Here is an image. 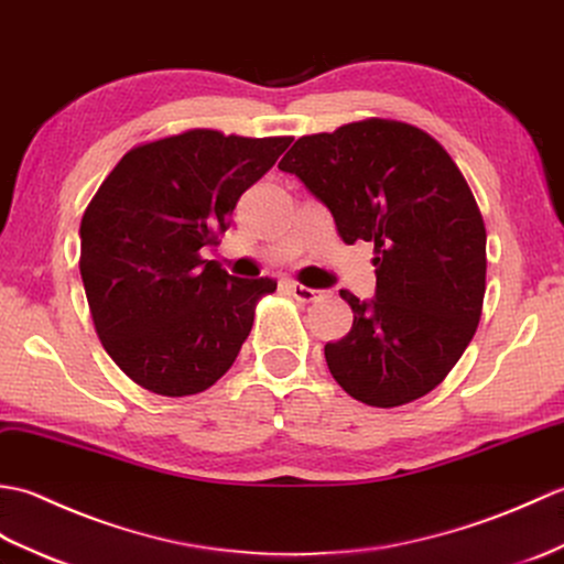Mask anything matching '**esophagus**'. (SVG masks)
<instances>
[{
  "mask_svg": "<svg viewBox=\"0 0 564 564\" xmlns=\"http://www.w3.org/2000/svg\"><path fill=\"white\" fill-rule=\"evenodd\" d=\"M286 290L296 299V302L302 304H311V302H318V299L325 296V292L321 290H311V286L302 284V282H286Z\"/></svg>",
  "mask_w": 564,
  "mask_h": 564,
  "instance_id": "obj_1",
  "label": "esophagus"
}]
</instances>
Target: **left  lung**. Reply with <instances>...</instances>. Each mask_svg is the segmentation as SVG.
Wrapping results in <instances>:
<instances>
[{"instance_id":"1","label":"left lung","mask_w":564,"mask_h":564,"mask_svg":"<svg viewBox=\"0 0 564 564\" xmlns=\"http://www.w3.org/2000/svg\"><path fill=\"white\" fill-rule=\"evenodd\" d=\"M280 169L330 209L347 246L373 243L377 299L340 290L355 321L325 345L333 379L373 408L427 395L466 352L485 299V221L454 159L415 124L367 118L299 137Z\"/></svg>"}]
</instances>
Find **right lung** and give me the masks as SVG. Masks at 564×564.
<instances>
[{"label":"right lung","instance_id":"1","mask_svg":"<svg viewBox=\"0 0 564 564\" xmlns=\"http://www.w3.org/2000/svg\"><path fill=\"white\" fill-rule=\"evenodd\" d=\"M294 137L195 128L124 154L82 217L79 270L98 340L156 395L203 393L229 371L270 278H231L217 246L239 197Z\"/></svg>","mask_w":564,"mask_h":564}]
</instances>
